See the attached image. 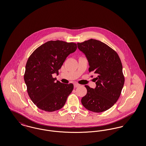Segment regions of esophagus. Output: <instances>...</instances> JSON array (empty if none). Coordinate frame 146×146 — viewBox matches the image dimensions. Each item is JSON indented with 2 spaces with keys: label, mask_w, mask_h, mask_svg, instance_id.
I'll return each mask as SVG.
<instances>
[{
  "label": "esophagus",
  "mask_w": 146,
  "mask_h": 146,
  "mask_svg": "<svg viewBox=\"0 0 146 146\" xmlns=\"http://www.w3.org/2000/svg\"><path fill=\"white\" fill-rule=\"evenodd\" d=\"M80 86V84H74V88H77V87H79V86Z\"/></svg>",
  "instance_id": "esophagus-1"
}]
</instances>
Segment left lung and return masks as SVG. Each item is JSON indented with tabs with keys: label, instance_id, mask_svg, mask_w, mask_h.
Wrapping results in <instances>:
<instances>
[{
	"label": "left lung",
	"instance_id": "obj_1",
	"mask_svg": "<svg viewBox=\"0 0 146 146\" xmlns=\"http://www.w3.org/2000/svg\"><path fill=\"white\" fill-rule=\"evenodd\" d=\"M77 45L88 61L89 72L97 76L95 89L85 85L87 94L82 98V104L90 111H106L118 101L124 84L121 60L113 49L96 39L78 42Z\"/></svg>",
	"mask_w": 146,
	"mask_h": 146
}]
</instances>
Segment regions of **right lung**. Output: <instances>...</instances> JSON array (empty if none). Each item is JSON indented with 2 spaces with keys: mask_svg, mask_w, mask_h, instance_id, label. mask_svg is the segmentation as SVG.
Masks as SVG:
<instances>
[{
  "mask_svg": "<svg viewBox=\"0 0 146 146\" xmlns=\"http://www.w3.org/2000/svg\"><path fill=\"white\" fill-rule=\"evenodd\" d=\"M77 48L76 43L49 41L35 49L28 58L24 75L28 95L38 108L54 111L62 108L73 89L52 77L58 74L67 57Z\"/></svg>",
  "mask_w": 146,
  "mask_h": 146,
  "instance_id": "add662e5",
  "label": "right lung"
}]
</instances>
